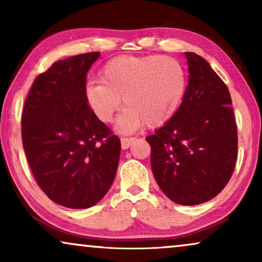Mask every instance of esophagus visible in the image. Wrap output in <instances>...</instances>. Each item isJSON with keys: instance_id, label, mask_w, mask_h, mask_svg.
Returning <instances> with one entry per match:
<instances>
[{"instance_id": "obj_1", "label": "esophagus", "mask_w": 262, "mask_h": 262, "mask_svg": "<svg viewBox=\"0 0 262 262\" xmlns=\"http://www.w3.org/2000/svg\"><path fill=\"white\" fill-rule=\"evenodd\" d=\"M120 142H121V148H123V149H128V146H130L132 143L135 142V138L121 137L120 138Z\"/></svg>"}]
</instances>
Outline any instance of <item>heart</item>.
<instances>
[{"label":"heart","instance_id":"heart-1","mask_svg":"<svg viewBox=\"0 0 262 262\" xmlns=\"http://www.w3.org/2000/svg\"><path fill=\"white\" fill-rule=\"evenodd\" d=\"M100 77L101 82L85 87V100L102 123H112L123 99L126 108L118 120L121 132L169 121L186 85L181 64L169 56L116 57L105 64Z\"/></svg>","mask_w":262,"mask_h":262}]
</instances>
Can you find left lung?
I'll use <instances>...</instances> for the list:
<instances>
[{"mask_svg": "<svg viewBox=\"0 0 262 262\" xmlns=\"http://www.w3.org/2000/svg\"><path fill=\"white\" fill-rule=\"evenodd\" d=\"M189 81L180 107L146 137L157 185L171 202L198 205L221 193L237 160V126L227 84L203 57L185 52Z\"/></svg>", "mask_w": 262, "mask_h": 262, "instance_id": "8db88e82", "label": "left lung"}]
</instances>
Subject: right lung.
<instances>
[{"mask_svg": "<svg viewBox=\"0 0 262 262\" xmlns=\"http://www.w3.org/2000/svg\"><path fill=\"white\" fill-rule=\"evenodd\" d=\"M99 52L55 62L32 84L21 136L33 177L52 202L69 209L98 204L116 177L120 139L99 120L84 96Z\"/></svg>", "mask_w": 262, "mask_h": 262, "instance_id": "obj_1", "label": "right lung"}]
</instances>
